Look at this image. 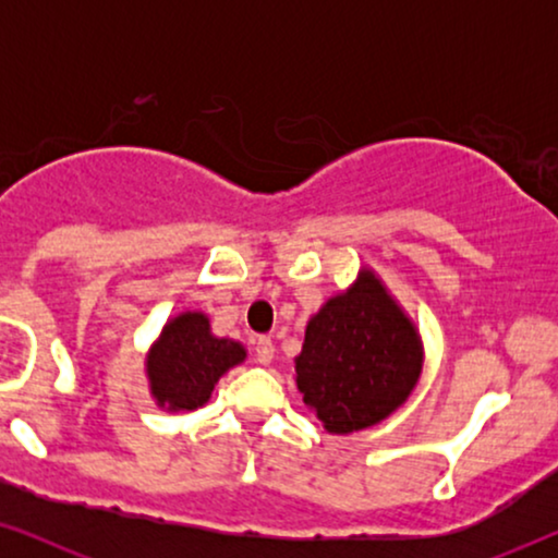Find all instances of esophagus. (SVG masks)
I'll return each instance as SVG.
<instances>
[{
    "mask_svg": "<svg viewBox=\"0 0 558 558\" xmlns=\"http://www.w3.org/2000/svg\"><path fill=\"white\" fill-rule=\"evenodd\" d=\"M254 353H256V361L258 363H271L274 357V342L271 338H266V335H258L256 342H254Z\"/></svg>",
    "mask_w": 558,
    "mask_h": 558,
    "instance_id": "esophagus-1",
    "label": "esophagus"
}]
</instances>
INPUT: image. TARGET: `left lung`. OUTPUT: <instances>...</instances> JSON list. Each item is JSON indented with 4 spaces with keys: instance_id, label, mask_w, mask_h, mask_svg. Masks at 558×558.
<instances>
[{
    "instance_id": "1",
    "label": "left lung",
    "mask_w": 558,
    "mask_h": 558,
    "mask_svg": "<svg viewBox=\"0 0 558 558\" xmlns=\"http://www.w3.org/2000/svg\"><path fill=\"white\" fill-rule=\"evenodd\" d=\"M296 388L327 432L378 424L409 399L422 373V342L371 271L332 296L304 332Z\"/></svg>"
}]
</instances>
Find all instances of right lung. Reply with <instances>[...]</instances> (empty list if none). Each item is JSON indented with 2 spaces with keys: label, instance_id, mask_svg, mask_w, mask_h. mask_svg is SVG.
<instances>
[{
  "label": "right lung",
  "instance_id": "1",
  "mask_svg": "<svg viewBox=\"0 0 558 558\" xmlns=\"http://www.w3.org/2000/svg\"><path fill=\"white\" fill-rule=\"evenodd\" d=\"M243 357L246 350L239 342L213 338L208 317L185 312L165 325L147 357L151 396L159 407L193 411L210 399L218 378Z\"/></svg>",
  "mask_w": 558,
  "mask_h": 558
}]
</instances>
